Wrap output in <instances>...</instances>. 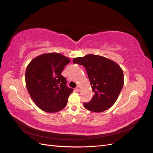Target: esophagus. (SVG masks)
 Segmentation results:
<instances>
[{
  "instance_id": "obj_1",
  "label": "esophagus",
  "mask_w": 153,
  "mask_h": 153,
  "mask_svg": "<svg viewBox=\"0 0 153 153\" xmlns=\"http://www.w3.org/2000/svg\"><path fill=\"white\" fill-rule=\"evenodd\" d=\"M76 92H79L80 91V87H79V86H77L76 87Z\"/></svg>"
}]
</instances>
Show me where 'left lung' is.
<instances>
[{
	"mask_svg": "<svg viewBox=\"0 0 153 153\" xmlns=\"http://www.w3.org/2000/svg\"><path fill=\"white\" fill-rule=\"evenodd\" d=\"M84 66L94 95L84 107L92 112H101L110 108L118 98L124 85L121 68L112 60L100 55H86L73 60Z\"/></svg>",
	"mask_w": 153,
	"mask_h": 153,
	"instance_id": "1",
	"label": "left lung"
}]
</instances>
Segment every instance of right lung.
Masks as SVG:
<instances>
[{"instance_id":"1","label":"right lung","mask_w":153,"mask_h":153,"mask_svg":"<svg viewBox=\"0 0 153 153\" xmlns=\"http://www.w3.org/2000/svg\"><path fill=\"white\" fill-rule=\"evenodd\" d=\"M70 60L59 53H48L35 57L27 66L25 83L32 100L45 112L62 110L73 89L67 87L61 73Z\"/></svg>"}]
</instances>
